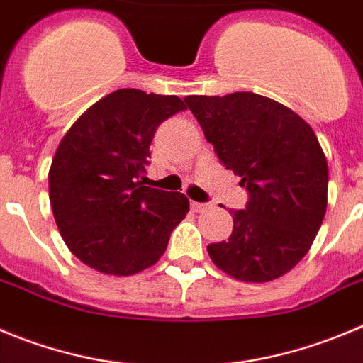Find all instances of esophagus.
Returning <instances> with one entry per match:
<instances>
[{
	"instance_id": "obj_1",
	"label": "esophagus",
	"mask_w": 363,
	"mask_h": 363,
	"mask_svg": "<svg viewBox=\"0 0 363 363\" xmlns=\"http://www.w3.org/2000/svg\"><path fill=\"white\" fill-rule=\"evenodd\" d=\"M209 208V204H202V202H191V209L195 213H202Z\"/></svg>"
}]
</instances>
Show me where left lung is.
I'll list each match as a JSON object with an SVG mask.
<instances>
[{
  "instance_id": "left-lung-1",
  "label": "left lung",
  "mask_w": 363,
  "mask_h": 363,
  "mask_svg": "<svg viewBox=\"0 0 363 363\" xmlns=\"http://www.w3.org/2000/svg\"><path fill=\"white\" fill-rule=\"evenodd\" d=\"M222 164L242 177L245 209L229 240L208 245L220 270L267 283L310 250L328 206V161L313 128L286 105L256 93L186 96Z\"/></svg>"
}]
</instances>
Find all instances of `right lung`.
<instances>
[{
  "label": "right lung",
  "mask_w": 363,
  "mask_h": 363,
  "mask_svg": "<svg viewBox=\"0 0 363 363\" xmlns=\"http://www.w3.org/2000/svg\"><path fill=\"white\" fill-rule=\"evenodd\" d=\"M184 109L175 94L118 89L60 140L48 174L50 202L64 243L87 267L132 276L164 254L189 201L140 179L155 128Z\"/></svg>",
  "instance_id": "1"
}]
</instances>
